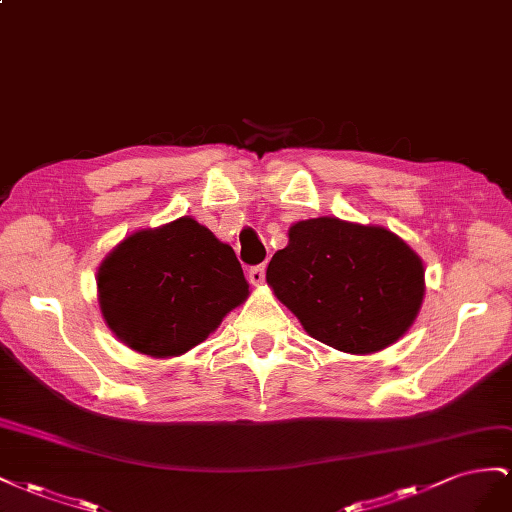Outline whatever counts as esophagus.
<instances>
[{
	"label": "esophagus",
	"instance_id": "esophagus-1",
	"mask_svg": "<svg viewBox=\"0 0 512 512\" xmlns=\"http://www.w3.org/2000/svg\"><path fill=\"white\" fill-rule=\"evenodd\" d=\"M248 281H251L253 285H261L266 281V266L259 264V266H253L251 270H248Z\"/></svg>",
	"mask_w": 512,
	"mask_h": 512
}]
</instances>
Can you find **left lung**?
<instances>
[{"instance_id":"1","label":"left lung","mask_w":512,"mask_h":512,"mask_svg":"<svg viewBox=\"0 0 512 512\" xmlns=\"http://www.w3.org/2000/svg\"><path fill=\"white\" fill-rule=\"evenodd\" d=\"M266 279L313 339L347 354L403 337L425 294L422 261L399 236L330 216L291 227Z\"/></svg>"}]
</instances>
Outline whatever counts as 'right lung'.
Wrapping results in <instances>:
<instances>
[{"mask_svg":"<svg viewBox=\"0 0 512 512\" xmlns=\"http://www.w3.org/2000/svg\"><path fill=\"white\" fill-rule=\"evenodd\" d=\"M246 296L233 248L188 216L133 233L98 268L109 328L154 358L180 356L206 341Z\"/></svg>","mask_w":512,"mask_h":512,"instance_id":"obj_1","label":"right lung"}]
</instances>
